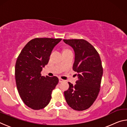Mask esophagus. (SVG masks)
I'll return each instance as SVG.
<instances>
[{
	"mask_svg": "<svg viewBox=\"0 0 127 127\" xmlns=\"http://www.w3.org/2000/svg\"><path fill=\"white\" fill-rule=\"evenodd\" d=\"M59 82H63L64 81V80H63V79L62 78H59Z\"/></svg>",
	"mask_w": 127,
	"mask_h": 127,
	"instance_id": "obj_1",
	"label": "esophagus"
}]
</instances>
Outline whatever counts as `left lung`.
<instances>
[{"label":"left lung","instance_id":"8db88e82","mask_svg":"<svg viewBox=\"0 0 127 127\" xmlns=\"http://www.w3.org/2000/svg\"><path fill=\"white\" fill-rule=\"evenodd\" d=\"M66 44L72 46L75 52L74 71L78 73L76 84L69 85L64 92L68 105L77 111L86 110L93 104L100 91L103 68L97 50L86 40L83 39H64Z\"/></svg>","mask_w":127,"mask_h":127}]
</instances>
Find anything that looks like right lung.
I'll list each match as a JSON object with an SVG mask.
<instances>
[{"label":"right lung","mask_w":127,"mask_h":127,"mask_svg":"<svg viewBox=\"0 0 127 127\" xmlns=\"http://www.w3.org/2000/svg\"><path fill=\"white\" fill-rule=\"evenodd\" d=\"M62 38H35L21 50L15 66V78L23 102L33 110L44 108L50 102L53 90L59 82L57 77L41 76L51 51Z\"/></svg>","instance_id":"obj_1"}]
</instances>
